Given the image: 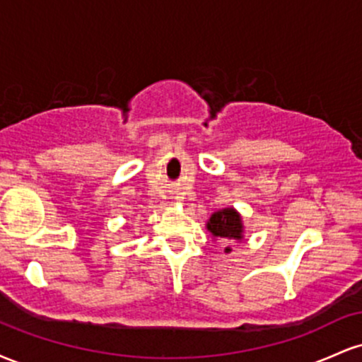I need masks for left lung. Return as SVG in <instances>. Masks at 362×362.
<instances>
[{"label":"left lung","mask_w":362,"mask_h":362,"mask_svg":"<svg viewBox=\"0 0 362 362\" xmlns=\"http://www.w3.org/2000/svg\"><path fill=\"white\" fill-rule=\"evenodd\" d=\"M207 231L213 235V238L226 240V242H242L245 235V226L242 214L235 207H223L211 214L206 223ZM231 247L224 248V253H230Z\"/></svg>","instance_id":"left-lung-1"}]
</instances>
